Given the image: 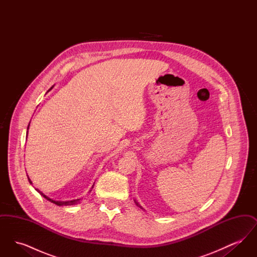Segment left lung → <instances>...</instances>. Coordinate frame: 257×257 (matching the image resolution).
<instances>
[{
	"mask_svg": "<svg viewBox=\"0 0 257 257\" xmlns=\"http://www.w3.org/2000/svg\"><path fill=\"white\" fill-rule=\"evenodd\" d=\"M135 202H136V204H137V206H139V207L142 208V206H141V205H140V204H139V203H138V202H137V201H135Z\"/></svg>",
	"mask_w": 257,
	"mask_h": 257,
	"instance_id": "1",
	"label": "left lung"
}]
</instances>
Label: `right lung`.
<instances>
[{"label":"right lung","mask_w":257,"mask_h":257,"mask_svg":"<svg viewBox=\"0 0 257 257\" xmlns=\"http://www.w3.org/2000/svg\"><path fill=\"white\" fill-rule=\"evenodd\" d=\"M53 86L50 88L49 90H51L52 88H53ZM48 90V91H49ZM29 126H30V124H29ZM29 126H28V129H29ZM27 134H28V132H27ZM28 176V175H27ZM28 180H29V182L32 184L33 182L31 181V179L28 177ZM92 188H93V186H92ZM37 192L41 195V196H43L44 198H46L47 200H49L50 202H53L54 204H56V205H59V206H67V205H75V204H77L79 201H80V198H78V199H73V200H67V201H58V200H54V199H52V198H50L47 196H45L42 192H40L38 189H36Z\"/></svg>","instance_id":"1"}]
</instances>
